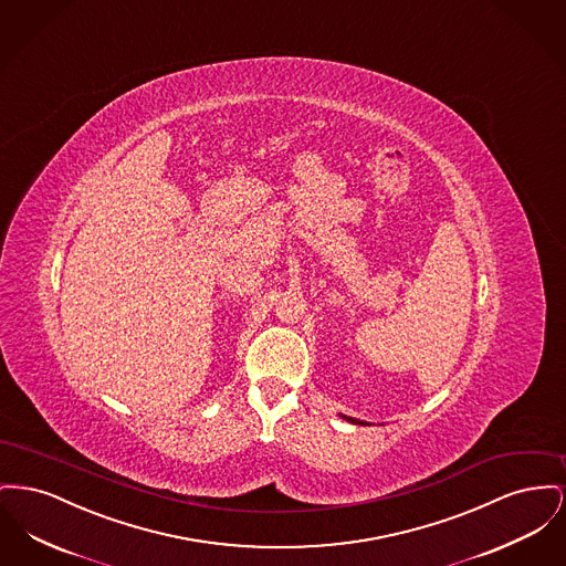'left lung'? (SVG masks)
I'll use <instances>...</instances> for the list:
<instances>
[{
    "mask_svg": "<svg viewBox=\"0 0 566 566\" xmlns=\"http://www.w3.org/2000/svg\"><path fill=\"white\" fill-rule=\"evenodd\" d=\"M349 421H354V423H361V421H357V419H354V417H347Z\"/></svg>",
    "mask_w": 566,
    "mask_h": 566,
    "instance_id": "obj_1",
    "label": "left lung"
}]
</instances>
